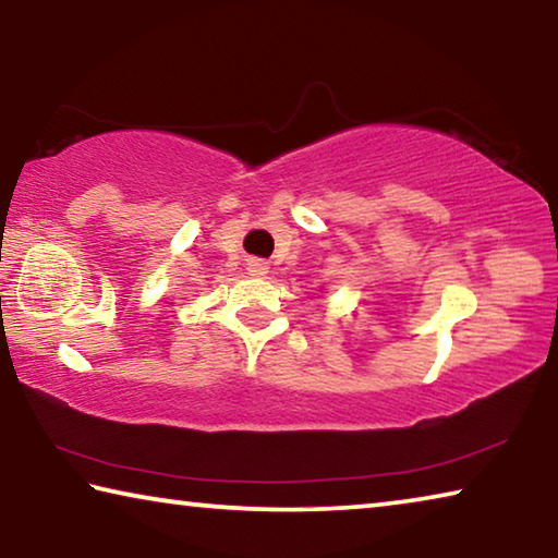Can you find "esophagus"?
<instances>
[{"label": "esophagus", "mask_w": 558, "mask_h": 558, "mask_svg": "<svg viewBox=\"0 0 558 558\" xmlns=\"http://www.w3.org/2000/svg\"><path fill=\"white\" fill-rule=\"evenodd\" d=\"M245 266H248L251 276H256V278L268 276V263H263V260H258V258H251L248 263H245Z\"/></svg>", "instance_id": "obj_1"}]
</instances>
